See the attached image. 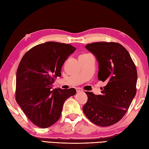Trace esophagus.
<instances>
[{"label": "esophagus", "instance_id": "1", "mask_svg": "<svg viewBox=\"0 0 149 149\" xmlns=\"http://www.w3.org/2000/svg\"><path fill=\"white\" fill-rule=\"evenodd\" d=\"M76 91H77V93H80V92H83V89H81V88H77Z\"/></svg>", "mask_w": 149, "mask_h": 149}]
</instances>
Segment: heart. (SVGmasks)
I'll use <instances>...</instances> for the list:
<instances>
[{
	"mask_svg": "<svg viewBox=\"0 0 149 149\" xmlns=\"http://www.w3.org/2000/svg\"><path fill=\"white\" fill-rule=\"evenodd\" d=\"M86 55H88V54H83V55H81V56H86ZM81 56H80V57H81Z\"/></svg>",
	"mask_w": 149,
	"mask_h": 149,
	"instance_id": "b5f03b06",
	"label": "heart"
}]
</instances>
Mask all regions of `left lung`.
Instances as JSON below:
<instances>
[{
	"mask_svg": "<svg viewBox=\"0 0 149 149\" xmlns=\"http://www.w3.org/2000/svg\"><path fill=\"white\" fill-rule=\"evenodd\" d=\"M99 63L98 79L106 82L101 95L86 91L88 100L83 112L91 122L107 127L125 115L136 93L137 70L128 51L120 43L96 42L88 44Z\"/></svg>",
	"mask_w": 149,
	"mask_h": 149,
	"instance_id": "1",
	"label": "left lung"
}]
</instances>
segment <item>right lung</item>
<instances>
[{
	"label": "right lung",
	"instance_id": "add662e5",
	"mask_svg": "<svg viewBox=\"0 0 149 149\" xmlns=\"http://www.w3.org/2000/svg\"><path fill=\"white\" fill-rule=\"evenodd\" d=\"M76 48L70 44L48 42L31 49L22 58L16 79V100L38 127L47 128L61 115L65 101L76 90L52 88L54 79Z\"/></svg>",
	"mask_w": 149,
	"mask_h": 149
}]
</instances>
